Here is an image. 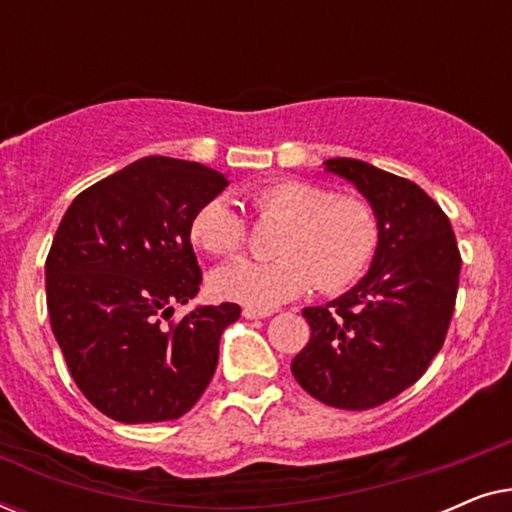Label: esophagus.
<instances>
[{
	"label": "esophagus",
	"instance_id": "obj_1",
	"mask_svg": "<svg viewBox=\"0 0 512 512\" xmlns=\"http://www.w3.org/2000/svg\"><path fill=\"white\" fill-rule=\"evenodd\" d=\"M242 314H244V319H265V317H270L272 310H258V307H244Z\"/></svg>",
	"mask_w": 512,
	"mask_h": 512
}]
</instances>
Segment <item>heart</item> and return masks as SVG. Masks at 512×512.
Here are the masks:
<instances>
[{
  "instance_id": "heart-1",
  "label": "heart",
  "mask_w": 512,
  "mask_h": 512,
  "mask_svg": "<svg viewBox=\"0 0 512 512\" xmlns=\"http://www.w3.org/2000/svg\"><path fill=\"white\" fill-rule=\"evenodd\" d=\"M265 226H282L270 263L233 261L209 275L216 298L249 307L282 305L310 289L335 296L359 282L380 247V219L368 200L338 195L305 179H279L251 195ZM195 247L212 256L240 254L249 230L237 209L216 195L198 207L188 223Z\"/></svg>"
}]
</instances>
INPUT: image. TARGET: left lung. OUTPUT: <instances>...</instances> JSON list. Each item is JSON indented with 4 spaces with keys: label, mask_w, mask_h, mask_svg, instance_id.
I'll return each mask as SVG.
<instances>
[{
    "label": "left lung",
    "mask_w": 512,
    "mask_h": 512,
    "mask_svg": "<svg viewBox=\"0 0 512 512\" xmlns=\"http://www.w3.org/2000/svg\"><path fill=\"white\" fill-rule=\"evenodd\" d=\"M326 170L375 207L380 247L352 291L305 307L312 335L291 373L331 408L368 410L412 387L443 347L461 254L447 214L417 184L354 158L326 160Z\"/></svg>",
    "instance_id": "8db88e82"
}]
</instances>
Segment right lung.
<instances>
[{
    "instance_id": "obj_1",
    "label": "right lung",
    "mask_w": 512,
    "mask_h": 512,
    "mask_svg": "<svg viewBox=\"0 0 512 512\" xmlns=\"http://www.w3.org/2000/svg\"><path fill=\"white\" fill-rule=\"evenodd\" d=\"M228 179L149 156L97 181L62 216L46 258V305L76 387L123 424L167 422L205 394L240 305L195 307L202 272L188 223Z\"/></svg>"
}]
</instances>
